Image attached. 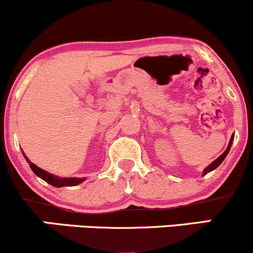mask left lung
I'll list each match as a JSON object with an SVG mask.
<instances>
[{"mask_svg":"<svg viewBox=\"0 0 253 253\" xmlns=\"http://www.w3.org/2000/svg\"><path fill=\"white\" fill-rule=\"evenodd\" d=\"M233 138H234V136H232V138H231V140H229V144H228L227 149H226V151H225V152H223V153H222V155H221V156H220V157H217V158L215 159V161H214V162H213V163H211V164H210V165H208V167H207V168H206V169H205V170H203V175H206V173L211 172V170L216 169V168H217V167H219V165L222 163V161H223V159H225V158H226V156H227V153H228V151H229V149H231V145H232V141H233Z\"/></svg>","mask_w":253,"mask_h":253,"instance_id":"left-lung-1","label":"left lung"}]
</instances>
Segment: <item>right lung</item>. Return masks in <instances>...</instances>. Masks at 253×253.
Returning a JSON list of instances; mask_svg holds the SVG:
<instances>
[{"mask_svg":"<svg viewBox=\"0 0 253 253\" xmlns=\"http://www.w3.org/2000/svg\"><path fill=\"white\" fill-rule=\"evenodd\" d=\"M24 156H25V153H24ZM25 158H26V161L28 162V164H30L32 171H33V172L36 173L38 177H40V178L43 179L45 182H47L48 184L53 185V187H57V188L74 187V185L80 184V183H82L84 179H85V178H59V177L51 175V173H48L47 171L38 168L37 165L32 163V162L26 156H25Z\"/></svg>","mask_w":253,"mask_h":253,"instance_id":"1","label":"right lung"}]
</instances>
